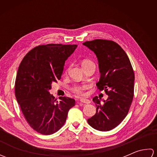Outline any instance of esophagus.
<instances>
[{
	"label": "esophagus",
	"mask_w": 157,
	"mask_h": 157,
	"mask_svg": "<svg viewBox=\"0 0 157 157\" xmlns=\"http://www.w3.org/2000/svg\"><path fill=\"white\" fill-rule=\"evenodd\" d=\"M79 101L82 103H86V104H90V100L86 98H81L79 100Z\"/></svg>",
	"instance_id": "1"
}]
</instances>
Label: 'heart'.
Segmentation results:
<instances>
[{
    "instance_id": "heart-1",
    "label": "heart",
    "mask_w": 157,
    "mask_h": 157,
    "mask_svg": "<svg viewBox=\"0 0 157 157\" xmlns=\"http://www.w3.org/2000/svg\"><path fill=\"white\" fill-rule=\"evenodd\" d=\"M92 63L90 61H88V60H84V61L82 62V65H84V64H86V63ZM86 88V86L85 85H82V86H75L73 88V91L76 94H82L84 93V90Z\"/></svg>"
}]
</instances>
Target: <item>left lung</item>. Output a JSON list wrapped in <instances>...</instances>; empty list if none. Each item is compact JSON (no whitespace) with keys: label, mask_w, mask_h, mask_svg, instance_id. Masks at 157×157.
<instances>
[{"label":"left lung","mask_w":157,"mask_h":157,"mask_svg":"<svg viewBox=\"0 0 157 157\" xmlns=\"http://www.w3.org/2000/svg\"><path fill=\"white\" fill-rule=\"evenodd\" d=\"M94 52L101 73L96 86L105 90L108 98L101 102L98 96L92 101L96 114L88 119L92 128L102 132L116 128L125 119L132 105L134 91V73L125 52L112 40L97 39L83 43Z\"/></svg>","instance_id":"left-lung-1"}]
</instances>
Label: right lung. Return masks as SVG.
<instances>
[{"mask_svg":"<svg viewBox=\"0 0 157 157\" xmlns=\"http://www.w3.org/2000/svg\"><path fill=\"white\" fill-rule=\"evenodd\" d=\"M78 45L49 44L36 46L23 59L17 73L15 96L26 121L35 131L51 135L66 121L75 100L50 94L61 78L65 61Z\"/></svg>","mask_w":157,"mask_h":157,"instance_id":"obj_1","label":"right lung"}]
</instances>
